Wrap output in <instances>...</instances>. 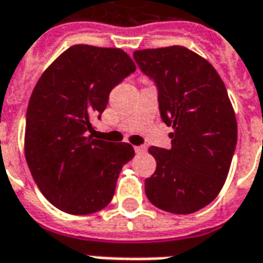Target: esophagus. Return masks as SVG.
Segmentation results:
<instances>
[{
  "instance_id": "obj_1",
  "label": "esophagus",
  "mask_w": 263,
  "mask_h": 263,
  "mask_svg": "<svg viewBox=\"0 0 263 263\" xmlns=\"http://www.w3.org/2000/svg\"><path fill=\"white\" fill-rule=\"evenodd\" d=\"M135 152H137L138 155H142L146 152V146H143V145H139V146H135Z\"/></svg>"
}]
</instances>
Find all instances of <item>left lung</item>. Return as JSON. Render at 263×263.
Wrapping results in <instances>:
<instances>
[{
  "label": "left lung",
  "mask_w": 263,
  "mask_h": 263,
  "mask_svg": "<svg viewBox=\"0 0 263 263\" xmlns=\"http://www.w3.org/2000/svg\"><path fill=\"white\" fill-rule=\"evenodd\" d=\"M134 59L156 84L160 118L173 128L171 149L149 148L156 171L145 180L146 197L167 213H196L218 196L237 146L224 81L184 46L137 50Z\"/></svg>",
  "instance_id": "8db88e82"
}]
</instances>
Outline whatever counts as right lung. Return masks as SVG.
<instances>
[{"label":"right lung","mask_w":263,"mask_h":263,"mask_svg":"<svg viewBox=\"0 0 263 263\" xmlns=\"http://www.w3.org/2000/svg\"><path fill=\"white\" fill-rule=\"evenodd\" d=\"M121 49L74 45L54 60L32 91L25 158L42 194L65 213L84 215L108 205L129 143L92 138L111 90L135 71Z\"/></svg>","instance_id":"obj_1"}]
</instances>
